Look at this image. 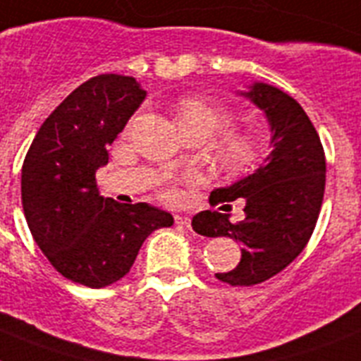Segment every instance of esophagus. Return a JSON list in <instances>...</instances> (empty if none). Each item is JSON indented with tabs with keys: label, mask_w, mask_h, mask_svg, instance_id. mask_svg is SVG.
<instances>
[{
	"label": "esophagus",
	"mask_w": 361,
	"mask_h": 361,
	"mask_svg": "<svg viewBox=\"0 0 361 361\" xmlns=\"http://www.w3.org/2000/svg\"><path fill=\"white\" fill-rule=\"evenodd\" d=\"M174 222H176V226L190 227V216H187V214H176Z\"/></svg>",
	"instance_id": "esophagus-1"
}]
</instances>
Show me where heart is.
<instances>
[{"instance_id": "b5f03b06", "label": "heart", "mask_w": 361, "mask_h": 361, "mask_svg": "<svg viewBox=\"0 0 361 361\" xmlns=\"http://www.w3.org/2000/svg\"><path fill=\"white\" fill-rule=\"evenodd\" d=\"M233 123H235V117L231 111L216 102L189 97L178 104V124L183 134H200L209 139L224 130L231 128ZM262 152L264 148L255 134L229 132L216 145L214 161L226 174L244 176L259 165ZM161 196L166 202H178L181 198L178 183H165Z\"/></svg>"}]
</instances>
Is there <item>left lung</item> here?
<instances>
[{
  "label": "left lung",
  "mask_w": 361,
  "mask_h": 361,
  "mask_svg": "<svg viewBox=\"0 0 361 361\" xmlns=\"http://www.w3.org/2000/svg\"><path fill=\"white\" fill-rule=\"evenodd\" d=\"M240 95L264 111L274 150L253 174L211 192L213 205L244 198L242 222L202 211L192 218V229L204 237L240 242L238 266L216 279L253 286L283 271L310 240L323 204L326 163L319 135L295 99L264 82L251 84Z\"/></svg>",
  "instance_id": "8db88e82"
}]
</instances>
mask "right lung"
Returning <instances> with one entry per match:
<instances>
[{
  "label": "right lung",
  "instance_id": "1",
  "mask_svg": "<svg viewBox=\"0 0 361 361\" xmlns=\"http://www.w3.org/2000/svg\"><path fill=\"white\" fill-rule=\"evenodd\" d=\"M134 77L99 75L44 121L21 166L27 226L53 268L73 283L104 288L128 274L143 242L171 213L99 195L95 172L145 101Z\"/></svg>",
  "mask_w": 361,
  "mask_h": 361
}]
</instances>
